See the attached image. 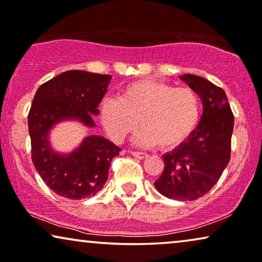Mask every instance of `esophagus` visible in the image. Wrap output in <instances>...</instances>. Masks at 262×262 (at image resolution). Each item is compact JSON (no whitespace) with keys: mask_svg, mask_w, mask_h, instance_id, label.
Segmentation results:
<instances>
[{"mask_svg":"<svg viewBox=\"0 0 262 262\" xmlns=\"http://www.w3.org/2000/svg\"><path fill=\"white\" fill-rule=\"evenodd\" d=\"M131 155L137 157V159H139V160L145 159V157L148 156L145 152H141V151H131Z\"/></svg>","mask_w":262,"mask_h":262,"instance_id":"1","label":"esophagus"}]
</instances>
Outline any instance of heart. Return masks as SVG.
<instances>
[{
	"label": "heart",
	"mask_w": 262,
	"mask_h": 262,
	"mask_svg": "<svg viewBox=\"0 0 262 262\" xmlns=\"http://www.w3.org/2000/svg\"><path fill=\"white\" fill-rule=\"evenodd\" d=\"M200 111L199 95L191 88L138 80L125 85L119 99L102 100L100 120L113 142H123L139 124L138 144L170 149L192 134Z\"/></svg>",
	"instance_id": "obj_1"
}]
</instances>
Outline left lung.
<instances>
[{"instance_id":"1","label":"left lung","mask_w":262,"mask_h":262,"mask_svg":"<svg viewBox=\"0 0 262 262\" xmlns=\"http://www.w3.org/2000/svg\"><path fill=\"white\" fill-rule=\"evenodd\" d=\"M200 96L203 116L184 143L162 156L164 169L155 181L161 194L174 200H195L205 195L230 161L234 114L223 89L206 78L180 76Z\"/></svg>"}]
</instances>
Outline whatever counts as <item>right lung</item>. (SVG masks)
Masks as SVG:
<instances>
[{"label":"right lung","instance_id":"1","mask_svg":"<svg viewBox=\"0 0 262 262\" xmlns=\"http://www.w3.org/2000/svg\"><path fill=\"white\" fill-rule=\"evenodd\" d=\"M111 75L69 70L42 83L28 113L32 162L42 181L56 194L80 200L101 191L108 178L111 161L120 148L100 136H88L71 154L51 149L49 132L53 125L77 119L94 127L93 116L106 94Z\"/></svg>","mask_w":262,"mask_h":262}]
</instances>
